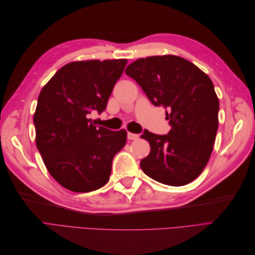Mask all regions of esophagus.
Returning a JSON list of instances; mask_svg holds the SVG:
<instances>
[{"label":"esophagus","instance_id":"esophagus-1","mask_svg":"<svg viewBox=\"0 0 255 255\" xmlns=\"http://www.w3.org/2000/svg\"><path fill=\"white\" fill-rule=\"evenodd\" d=\"M139 137L137 134H134V133H128V138L129 140H135L137 139V138Z\"/></svg>","mask_w":255,"mask_h":255}]
</instances>
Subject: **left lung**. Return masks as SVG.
Returning a JSON list of instances; mask_svg holds the SVG:
<instances>
[{
  "label": "left lung",
  "instance_id": "obj_1",
  "mask_svg": "<svg viewBox=\"0 0 255 255\" xmlns=\"http://www.w3.org/2000/svg\"><path fill=\"white\" fill-rule=\"evenodd\" d=\"M126 73L151 103L164 106L171 129L166 135L143 130L151 146L142 171L170 186L186 185L200 175L213 151L218 129L219 100L211 79L190 61L174 55L140 58Z\"/></svg>",
  "mask_w": 255,
  "mask_h": 255
}]
</instances>
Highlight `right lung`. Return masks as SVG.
Returning a JSON list of instances; mask_svg holds the SVG:
<instances>
[{
	"mask_svg": "<svg viewBox=\"0 0 255 255\" xmlns=\"http://www.w3.org/2000/svg\"><path fill=\"white\" fill-rule=\"evenodd\" d=\"M127 59L73 61L60 68L38 97L36 145L50 174L74 192L97 190L109 182L114 156L127 142L125 129L95 126Z\"/></svg>",
	"mask_w": 255,
	"mask_h": 255,
	"instance_id": "right-lung-1",
	"label": "right lung"
}]
</instances>
